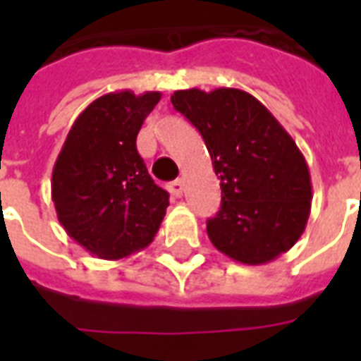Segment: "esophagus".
Instances as JSON below:
<instances>
[{"label": "esophagus", "mask_w": 361, "mask_h": 361, "mask_svg": "<svg viewBox=\"0 0 361 361\" xmlns=\"http://www.w3.org/2000/svg\"><path fill=\"white\" fill-rule=\"evenodd\" d=\"M168 190H170V193L173 197H180V195H183L184 183H183V180H180V178H177V180H173V183L168 184Z\"/></svg>", "instance_id": "34e87169"}]
</instances>
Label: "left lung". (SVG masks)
<instances>
[{
	"instance_id": "obj_1",
	"label": "left lung",
	"mask_w": 361,
	"mask_h": 361,
	"mask_svg": "<svg viewBox=\"0 0 361 361\" xmlns=\"http://www.w3.org/2000/svg\"><path fill=\"white\" fill-rule=\"evenodd\" d=\"M171 104L200 132L220 178L222 206L208 237L240 264L275 260L302 237L311 175L293 137L258 99L237 88L177 90Z\"/></svg>"
}]
</instances>
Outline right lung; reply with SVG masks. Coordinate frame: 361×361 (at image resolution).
<instances>
[{
    "label": "right lung",
    "mask_w": 361,
    "mask_h": 361,
    "mask_svg": "<svg viewBox=\"0 0 361 361\" xmlns=\"http://www.w3.org/2000/svg\"><path fill=\"white\" fill-rule=\"evenodd\" d=\"M161 92H111L72 124L52 171L57 219L79 245L104 260L145 250L170 206L149 177L137 133Z\"/></svg>",
    "instance_id": "1"
}]
</instances>
